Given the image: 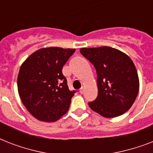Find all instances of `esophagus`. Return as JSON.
<instances>
[{
    "mask_svg": "<svg viewBox=\"0 0 153 153\" xmlns=\"http://www.w3.org/2000/svg\"><path fill=\"white\" fill-rule=\"evenodd\" d=\"M79 93H80V94H83L84 93V87H83V86H82V88L79 90Z\"/></svg>",
    "mask_w": 153,
    "mask_h": 153,
    "instance_id": "obj_1",
    "label": "esophagus"
}]
</instances>
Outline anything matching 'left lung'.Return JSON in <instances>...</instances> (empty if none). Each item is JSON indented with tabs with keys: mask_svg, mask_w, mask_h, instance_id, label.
Masks as SVG:
<instances>
[{
	"mask_svg": "<svg viewBox=\"0 0 153 153\" xmlns=\"http://www.w3.org/2000/svg\"><path fill=\"white\" fill-rule=\"evenodd\" d=\"M80 52L94 66L98 95L89 106L101 116L111 118L130 109L139 92V77L133 60L110 47L82 48Z\"/></svg>",
	"mask_w": 153,
	"mask_h": 153,
	"instance_id": "left-lung-1",
	"label": "left lung"
}]
</instances>
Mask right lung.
Wrapping results in <instances>:
<instances>
[{
    "instance_id": "right-lung-1",
    "label": "right lung",
    "mask_w": 153,
    "mask_h": 153,
    "mask_svg": "<svg viewBox=\"0 0 153 153\" xmlns=\"http://www.w3.org/2000/svg\"><path fill=\"white\" fill-rule=\"evenodd\" d=\"M74 48H43L20 66L17 77L20 98L35 118L54 122L69 109L74 91H70L62 69Z\"/></svg>"
}]
</instances>
